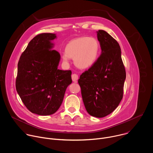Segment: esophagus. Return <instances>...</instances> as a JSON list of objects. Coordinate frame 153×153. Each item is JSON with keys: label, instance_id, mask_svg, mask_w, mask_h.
Here are the masks:
<instances>
[{"label": "esophagus", "instance_id": "1", "mask_svg": "<svg viewBox=\"0 0 153 153\" xmlns=\"http://www.w3.org/2000/svg\"><path fill=\"white\" fill-rule=\"evenodd\" d=\"M72 81L75 82H76V81L78 80V75L76 74H74L72 75Z\"/></svg>", "mask_w": 153, "mask_h": 153}]
</instances>
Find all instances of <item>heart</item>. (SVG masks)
Returning a JSON list of instances; mask_svg holds the SVG:
<instances>
[{
	"label": "heart",
	"mask_w": 153,
	"mask_h": 153,
	"mask_svg": "<svg viewBox=\"0 0 153 153\" xmlns=\"http://www.w3.org/2000/svg\"><path fill=\"white\" fill-rule=\"evenodd\" d=\"M99 48V42L95 38H78L68 43L62 58L65 63H68L71 57L74 58V63L77 67L81 69L88 68L97 60Z\"/></svg>",
	"instance_id": "heart-1"
}]
</instances>
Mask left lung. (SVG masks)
Listing matches in <instances>:
<instances>
[{
    "label": "left lung",
    "mask_w": 153,
    "mask_h": 153,
    "mask_svg": "<svg viewBox=\"0 0 153 153\" xmlns=\"http://www.w3.org/2000/svg\"><path fill=\"white\" fill-rule=\"evenodd\" d=\"M102 54L78 79L85 108L91 116L104 117L112 112L123 96L126 70L117 41L99 30Z\"/></svg>",
    "instance_id": "left-lung-1"
}]
</instances>
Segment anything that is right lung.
I'll return each mask as SVG.
<instances>
[{
  "instance_id": "obj_1",
  "label": "right lung",
  "mask_w": 153,
  "mask_h": 153,
  "mask_svg": "<svg viewBox=\"0 0 153 153\" xmlns=\"http://www.w3.org/2000/svg\"><path fill=\"white\" fill-rule=\"evenodd\" d=\"M54 33L34 37L18 63L16 90L26 107L32 113L49 115L61 106L65 91L72 83L71 70L57 69L60 54L52 50Z\"/></svg>"
}]
</instances>
